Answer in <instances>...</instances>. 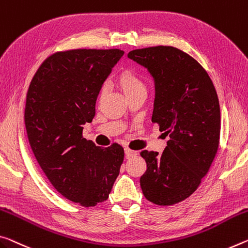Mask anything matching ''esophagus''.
Listing matches in <instances>:
<instances>
[{"label":"esophagus","instance_id":"obj_1","mask_svg":"<svg viewBox=\"0 0 248 248\" xmlns=\"http://www.w3.org/2000/svg\"><path fill=\"white\" fill-rule=\"evenodd\" d=\"M124 155H125V156H127V158H130V156H135V155H138V152L135 151V150H131V149H129V148H125L124 149Z\"/></svg>","mask_w":248,"mask_h":248}]
</instances>
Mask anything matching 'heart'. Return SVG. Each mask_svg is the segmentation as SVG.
Listing matches in <instances>:
<instances>
[{
  "label": "heart",
  "mask_w": 248,
  "mask_h": 248,
  "mask_svg": "<svg viewBox=\"0 0 248 248\" xmlns=\"http://www.w3.org/2000/svg\"><path fill=\"white\" fill-rule=\"evenodd\" d=\"M116 81L121 92L124 93L127 98L135 96L137 93H145V85L142 78L129 69H124L118 75ZM105 93L106 88L103 87L100 89L99 98L103 97Z\"/></svg>",
  "instance_id": "1"
}]
</instances>
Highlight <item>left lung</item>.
I'll use <instances>...</instances> for the list:
<instances>
[{
    "mask_svg": "<svg viewBox=\"0 0 248 248\" xmlns=\"http://www.w3.org/2000/svg\"><path fill=\"white\" fill-rule=\"evenodd\" d=\"M128 57L155 78L153 124L170 137L161 155L143 150L140 186L148 201L173 205L193 194L217 152L221 111L213 81L198 61L172 46L135 49Z\"/></svg>",
    "mask_w": 248,
    "mask_h": 248,
    "instance_id": "obj_1",
    "label": "left lung"
}]
</instances>
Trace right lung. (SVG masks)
Masks as SVG:
<instances>
[{
    "label": "right lung",
    "mask_w": 248,
    "mask_h": 248,
    "mask_svg": "<svg viewBox=\"0 0 248 248\" xmlns=\"http://www.w3.org/2000/svg\"><path fill=\"white\" fill-rule=\"evenodd\" d=\"M121 49H69L42 62L26 96L25 127L39 167L60 193L81 206L108 199L124 151L98 147L82 137L96 115V101Z\"/></svg>",
    "instance_id": "add662e5"
}]
</instances>
